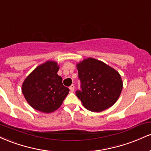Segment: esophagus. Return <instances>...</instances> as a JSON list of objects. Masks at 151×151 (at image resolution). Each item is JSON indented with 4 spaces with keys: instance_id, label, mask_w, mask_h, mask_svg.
Masks as SVG:
<instances>
[{
    "instance_id": "1",
    "label": "esophagus",
    "mask_w": 151,
    "mask_h": 151,
    "mask_svg": "<svg viewBox=\"0 0 151 151\" xmlns=\"http://www.w3.org/2000/svg\"><path fill=\"white\" fill-rule=\"evenodd\" d=\"M70 91H72V92H74V84H72V85L70 86Z\"/></svg>"
}]
</instances>
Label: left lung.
Masks as SVG:
<instances>
[{
	"label": "left lung",
	"mask_w": 151,
	"mask_h": 151,
	"mask_svg": "<svg viewBox=\"0 0 151 151\" xmlns=\"http://www.w3.org/2000/svg\"><path fill=\"white\" fill-rule=\"evenodd\" d=\"M81 90L76 95L86 109L100 112L113 106L123 89L121 75L104 62L87 58L77 65Z\"/></svg>",
	"instance_id": "left-lung-1"
}]
</instances>
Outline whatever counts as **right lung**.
<instances>
[{
	"label": "right lung",
	"mask_w": 151,
	"mask_h": 151,
	"mask_svg": "<svg viewBox=\"0 0 151 151\" xmlns=\"http://www.w3.org/2000/svg\"><path fill=\"white\" fill-rule=\"evenodd\" d=\"M56 62L47 61L36 67L22 83V91L32 108L43 113L55 111L62 105L70 89L58 74Z\"/></svg>",
	"instance_id": "add662e5"
}]
</instances>
